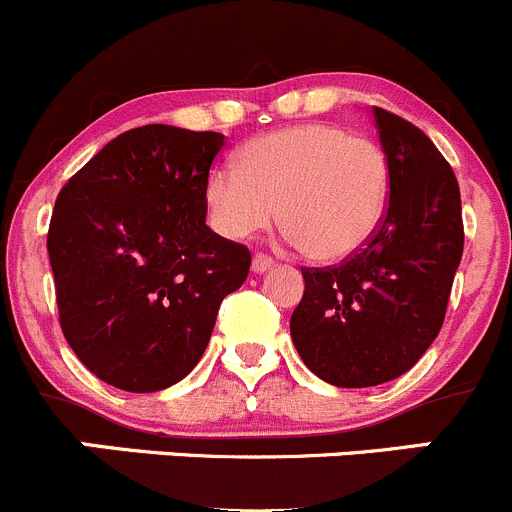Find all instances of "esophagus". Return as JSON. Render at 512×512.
Here are the masks:
<instances>
[{"mask_svg": "<svg viewBox=\"0 0 512 512\" xmlns=\"http://www.w3.org/2000/svg\"><path fill=\"white\" fill-rule=\"evenodd\" d=\"M272 265H275V262H272V257H267V255H255V257H252V270H255L257 275H262V272L272 270Z\"/></svg>", "mask_w": 512, "mask_h": 512, "instance_id": "obj_1", "label": "esophagus"}]
</instances>
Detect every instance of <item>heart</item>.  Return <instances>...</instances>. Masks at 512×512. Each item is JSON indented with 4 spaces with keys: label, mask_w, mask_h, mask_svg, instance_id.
Masks as SVG:
<instances>
[{
    "label": "heart",
    "mask_w": 512,
    "mask_h": 512,
    "mask_svg": "<svg viewBox=\"0 0 512 512\" xmlns=\"http://www.w3.org/2000/svg\"><path fill=\"white\" fill-rule=\"evenodd\" d=\"M390 165L382 147L340 124H297L247 142L237 167L207 175L210 225L247 240L280 220L290 245L320 262L360 252L385 220Z\"/></svg>",
    "instance_id": "obj_1"
}]
</instances>
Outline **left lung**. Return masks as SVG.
I'll use <instances>...</instances> for the list:
<instances>
[{"label":"left lung","instance_id":"8db88e82","mask_svg":"<svg viewBox=\"0 0 512 512\" xmlns=\"http://www.w3.org/2000/svg\"><path fill=\"white\" fill-rule=\"evenodd\" d=\"M390 165L380 230L337 267H302L290 317L302 362L337 388H372L408 372L438 337L463 257L453 170L423 130L372 107Z\"/></svg>","mask_w":512,"mask_h":512}]
</instances>
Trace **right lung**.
I'll return each mask as SVG.
<instances>
[{"instance_id":"1","label":"right lung","mask_w":512,"mask_h":512,"mask_svg":"<svg viewBox=\"0 0 512 512\" xmlns=\"http://www.w3.org/2000/svg\"><path fill=\"white\" fill-rule=\"evenodd\" d=\"M220 132L145 124L107 142L54 202L59 325L99 380L157 393L200 362L250 250L205 225Z\"/></svg>"}]
</instances>
